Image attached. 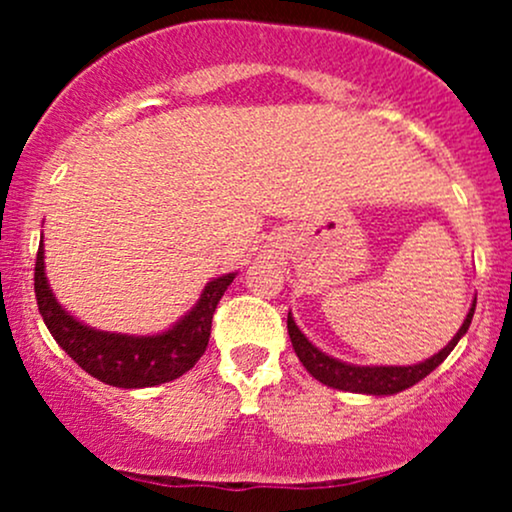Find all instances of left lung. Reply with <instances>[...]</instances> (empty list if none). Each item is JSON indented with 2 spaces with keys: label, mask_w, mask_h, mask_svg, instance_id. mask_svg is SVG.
<instances>
[{
  "label": "left lung",
  "mask_w": 512,
  "mask_h": 512,
  "mask_svg": "<svg viewBox=\"0 0 512 512\" xmlns=\"http://www.w3.org/2000/svg\"><path fill=\"white\" fill-rule=\"evenodd\" d=\"M474 308H477V298L472 301L467 317H464L462 327L457 330L455 337L450 339L448 346L433 354L426 361L414 363V366H354V363H344L339 358L327 356L325 351H320L313 342H308V337L298 330L296 320L289 313V337L293 344V351L301 358V363L313 375L315 380H320L322 385L334 387V390L344 392H358V395H397V392L407 390V387L416 385L419 380H424L431 370H436L440 363L448 358V354L455 349L457 342L467 334L469 325H472Z\"/></svg>",
  "instance_id": "obj_1"
}]
</instances>
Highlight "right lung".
<instances>
[{
	"label": "right lung",
	"mask_w": 512,
	"mask_h": 512,
	"mask_svg": "<svg viewBox=\"0 0 512 512\" xmlns=\"http://www.w3.org/2000/svg\"><path fill=\"white\" fill-rule=\"evenodd\" d=\"M233 279L236 274H223L209 281L195 308L170 330L151 337H134V334L93 330L69 315L52 296L45 276L43 243L35 257V301L55 342L88 375L105 385L125 387V390L170 383L195 366L199 356L207 351L216 305Z\"/></svg>",
	"instance_id": "add662e5"
}]
</instances>
